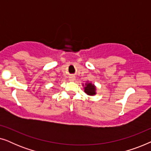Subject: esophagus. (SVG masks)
<instances>
[{
    "label": "esophagus",
    "instance_id": "34e87169",
    "mask_svg": "<svg viewBox=\"0 0 151 151\" xmlns=\"http://www.w3.org/2000/svg\"><path fill=\"white\" fill-rule=\"evenodd\" d=\"M69 80H71V81H73V80H75V77H74V76H71V77H69Z\"/></svg>",
    "mask_w": 151,
    "mask_h": 151
}]
</instances>
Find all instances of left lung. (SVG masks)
Returning a JSON list of instances; mask_svg holds the SVG:
<instances>
[{
  "label": "left lung",
  "instance_id": "8db88e82",
  "mask_svg": "<svg viewBox=\"0 0 151 151\" xmlns=\"http://www.w3.org/2000/svg\"><path fill=\"white\" fill-rule=\"evenodd\" d=\"M95 91H96V87L91 83H87L86 84L85 87H84V92L88 95H90V96H93V95L96 94Z\"/></svg>",
  "mask_w": 151,
  "mask_h": 151
}]
</instances>
